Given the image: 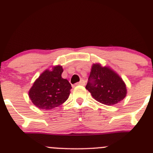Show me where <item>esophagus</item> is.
<instances>
[{
  "instance_id": "34e87169",
  "label": "esophagus",
  "mask_w": 153,
  "mask_h": 153,
  "mask_svg": "<svg viewBox=\"0 0 153 153\" xmlns=\"http://www.w3.org/2000/svg\"><path fill=\"white\" fill-rule=\"evenodd\" d=\"M75 85H77V86H78V85H80V86H84L85 81L83 80H81V81L78 82V83H77Z\"/></svg>"
}]
</instances>
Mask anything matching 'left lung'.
Masks as SVG:
<instances>
[{"instance_id":"obj_1","label":"left lung","mask_w":153,"mask_h":153,"mask_svg":"<svg viewBox=\"0 0 153 153\" xmlns=\"http://www.w3.org/2000/svg\"><path fill=\"white\" fill-rule=\"evenodd\" d=\"M86 89L96 100L106 105L118 103L127 94L123 79L109 67L100 64L92 65Z\"/></svg>"}]
</instances>
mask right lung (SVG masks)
<instances>
[{
	"label": "right lung",
	"mask_w": 153,
	"mask_h": 153,
	"mask_svg": "<svg viewBox=\"0 0 153 153\" xmlns=\"http://www.w3.org/2000/svg\"><path fill=\"white\" fill-rule=\"evenodd\" d=\"M62 66H56L51 71L43 72L33 83L28 94L39 108L52 109L68 99L72 86L67 79L62 78Z\"/></svg>",
	"instance_id": "right-lung-1"
}]
</instances>
